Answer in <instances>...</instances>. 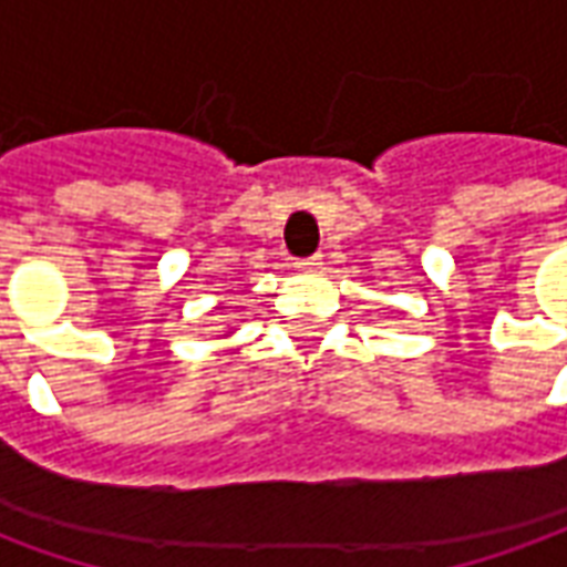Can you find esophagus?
<instances>
[{"label": "esophagus", "mask_w": 567, "mask_h": 567, "mask_svg": "<svg viewBox=\"0 0 567 567\" xmlns=\"http://www.w3.org/2000/svg\"><path fill=\"white\" fill-rule=\"evenodd\" d=\"M295 267H297V270H303V272H316V270H321V255H312V258L297 260Z\"/></svg>", "instance_id": "esophagus-1"}]
</instances>
